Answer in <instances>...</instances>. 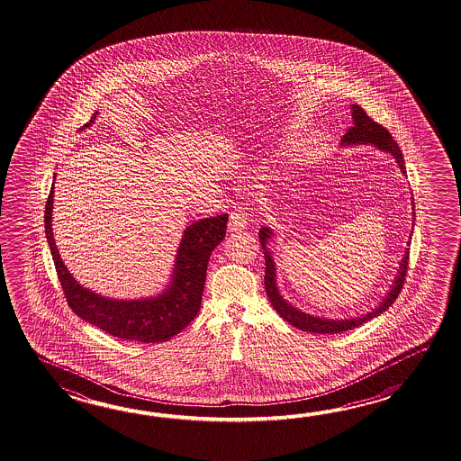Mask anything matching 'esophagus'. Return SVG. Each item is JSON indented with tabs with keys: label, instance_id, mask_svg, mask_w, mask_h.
<instances>
[{
	"label": "esophagus",
	"instance_id": "esophagus-1",
	"mask_svg": "<svg viewBox=\"0 0 461 461\" xmlns=\"http://www.w3.org/2000/svg\"><path fill=\"white\" fill-rule=\"evenodd\" d=\"M247 224H249V216L242 207H237L230 212V217H229V230L230 232H242Z\"/></svg>",
	"mask_w": 461,
	"mask_h": 461
}]
</instances>
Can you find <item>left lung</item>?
Here are the masks:
<instances>
[{
	"mask_svg": "<svg viewBox=\"0 0 461 461\" xmlns=\"http://www.w3.org/2000/svg\"><path fill=\"white\" fill-rule=\"evenodd\" d=\"M351 112H353V127L349 128L348 133L344 135L343 140H341V145L343 147H348V145H374V147L383 149L384 153H389V155L395 158V163L401 167L402 175H405L407 171H405V165H403L401 148L395 143V140L392 138L391 133L383 125L374 122L373 118L367 117L364 108L359 107V105H351ZM413 207L415 206H413V197H411V209ZM272 237H274V230L272 229H268V227H262L260 229L258 239H260V244H262L265 255V292H267V296H268L270 303L274 306L275 312L280 314L285 321H288V323L294 326V328H298V330H303V331H308V333H343V331L361 326V324L373 320V318H377L379 314L384 313L395 302V298L401 294L402 285H403L405 274H407V267H409V249L403 254V258L401 260L399 270H397V276H395V280L392 284L391 290L387 292L385 298L379 303V306H375L371 312L361 314V316H354V318H344V320H330V318H324V316H313V314L304 313L302 310L294 308V304L288 303L284 296L280 294V292H278L274 257H272V252L267 247L268 240Z\"/></svg>",
	"mask_w": 461,
	"mask_h": 461,
	"instance_id": "obj_1",
	"label": "left lung"
}]
</instances>
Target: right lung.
I'll use <instances>...</instances> for the list:
<instances>
[{
  "instance_id": "right-lung-1",
  "label": "right lung",
  "mask_w": 461,
  "mask_h": 461,
  "mask_svg": "<svg viewBox=\"0 0 461 461\" xmlns=\"http://www.w3.org/2000/svg\"><path fill=\"white\" fill-rule=\"evenodd\" d=\"M97 115L95 112L78 130L90 127ZM52 204L54 183L46 203L44 227L56 272L74 313L105 333L140 343L167 341L196 318L206 284L207 262L226 237L229 214L199 219L186 227L177 247L171 280L161 294L141 300H115L84 288L62 262L52 234Z\"/></svg>"
}]
</instances>
